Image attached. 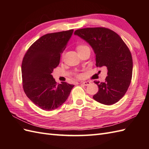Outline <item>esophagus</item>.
I'll list each match as a JSON object with an SVG mask.
<instances>
[{
    "label": "esophagus",
    "mask_w": 149,
    "mask_h": 149,
    "mask_svg": "<svg viewBox=\"0 0 149 149\" xmlns=\"http://www.w3.org/2000/svg\"><path fill=\"white\" fill-rule=\"evenodd\" d=\"M84 86H88L90 84V81H84V82H82L81 83Z\"/></svg>",
    "instance_id": "obj_1"
}]
</instances>
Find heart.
<instances>
[{"label":"heart","instance_id":"1","mask_svg":"<svg viewBox=\"0 0 149 149\" xmlns=\"http://www.w3.org/2000/svg\"><path fill=\"white\" fill-rule=\"evenodd\" d=\"M86 47H88L87 45H78L77 47V51H79V50H81L82 49H84L85 48H86ZM77 77H79V78H81V77H83V75H82L81 74H77Z\"/></svg>","mask_w":149,"mask_h":149}]
</instances>
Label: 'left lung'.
Returning a JSON list of instances; mask_svg holds the SVG:
<instances>
[{
    "instance_id": "8db88e82",
    "label": "left lung",
    "mask_w": 149,
    "mask_h": 149,
    "mask_svg": "<svg viewBox=\"0 0 149 149\" xmlns=\"http://www.w3.org/2000/svg\"><path fill=\"white\" fill-rule=\"evenodd\" d=\"M74 34L86 40L96 55L97 67L106 66L105 82L94 81L99 91L93 98L98 102L111 105L124 96L131 84L132 58L130 50L118 34L106 27H88Z\"/></svg>"
}]
</instances>
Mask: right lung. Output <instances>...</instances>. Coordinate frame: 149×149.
<instances>
[{
	"label": "right lung",
	"mask_w": 149,
	"mask_h": 149,
	"mask_svg": "<svg viewBox=\"0 0 149 149\" xmlns=\"http://www.w3.org/2000/svg\"><path fill=\"white\" fill-rule=\"evenodd\" d=\"M74 29L49 33L31 45L22 60V85L27 97L43 110L58 108L68 99L74 85L58 84L51 74L59 64Z\"/></svg>",
	"instance_id": "obj_1"
}]
</instances>
